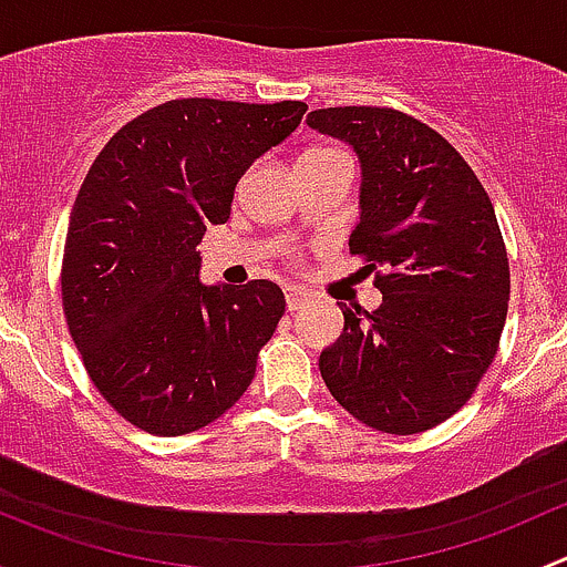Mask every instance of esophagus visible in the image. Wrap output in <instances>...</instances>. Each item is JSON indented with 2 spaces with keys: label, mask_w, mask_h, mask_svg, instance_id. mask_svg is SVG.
Here are the masks:
<instances>
[{
  "label": "esophagus",
  "mask_w": 567,
  "mask_h": 567,
  "mask_svg": "<svg viewBox=\"0 0 567 567\" xmlns=\"http://www.w3.org/2000/svg\"><path fill=\"white\" fill-rule=\"evenodd\" d=\"M307 299H310V293L301 288H285V301H288V310L296 312L301 310V307L307 305Z\"/></svg>",
  "instance_id": "34e87169"
}]
</instances>
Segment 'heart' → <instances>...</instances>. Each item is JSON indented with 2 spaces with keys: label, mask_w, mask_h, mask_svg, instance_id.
Segmentation results:
<instances>
[{
  "label": "heart",
  "mask_w": 567,
  "mask_h": 567,
  "mask_svg": "<svg viewBox=\"0 0 567 567\" xmlns=\"http://www.w3.org/2000/svg\"><path fill=\"white\" fill-rule=\"evenodd\" d=\"M320 153H331V151H310V153H305V156H320Z\"/></svg>",
  "instance_id": "obj_1"
}]
</instances>
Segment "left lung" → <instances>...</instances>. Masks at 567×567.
I'll return each mask as SVG.
<instances>
[{
  "label": "left lung",
  "mask_w": 567,
  "mask_h": 567,
  "mask_svg": "<svg viewBox=\"0 0 567 567\" xmlns=\"http://www.w3.org/2000/svg\"><path fill=\"white\" fill-rule=\"evenodd\" d=\"M362 167L353 255L381 307L340 301L342 334L320 353L331 398L381 433L431 431L472 398L494 362L511 268L494 205L461 153L420 120L381 106L307 114Z\"/></svg>",
  "instance_id": "8db88e82"
}]
</instances>
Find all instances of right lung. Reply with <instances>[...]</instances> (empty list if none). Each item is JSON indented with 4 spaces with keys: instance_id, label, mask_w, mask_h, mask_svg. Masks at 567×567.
<instances>
[{
    "instance_id": "right-lung-1",
    "label": "right lung",
    "mask_w": 567,
    "mask_h": 567,
    "mask_svg": "<svg viewBox=\"0 0 567 567\" xmlns=\"http://www.w3.org/2000/svg\"><path fill=\"white\" fill-rule=\"evenodd\" d=\"M307 104L183 99L106 142L68 221L62 307L90 379L131 425L183 436L225 414L285 316L279 285L199 282L205 227Z\"/></svg>"
}]
</instances>
